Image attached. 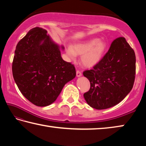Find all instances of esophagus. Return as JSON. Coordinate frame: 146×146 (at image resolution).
Returning <instances> with one entry per match:
<instances>
[{"instance_id":"1","label":"esophagus","mask_w":146,"mask_h":146,"mask_svg":"<svg viewBox=\"0 0 146 146\" xmlns=\"http://www.w3.org/2000/svg\"><path fill=\"white\" fill-rule=\"evenodd\" d=\"M81 76H82V73H81L80 71H76V76H77V77H80Z\"/></svg>"}]
</instances>
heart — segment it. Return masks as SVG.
<instances>
[{"mask_svg":"<svg viewBox=\"0 0 146 146\" xmlns=\"http://www.w3.org/2000/svg\"><path fill=\"white\" fill-rule=\"evenodd\" d=\"M107 49L108 44L105 41L95 38L68 46L67 54L73 60L77 55H82L81 62L83 65L87 68H93L102 60Z\"/></svg>","mask_w":146,"mask_h":146,"instance_id":"obj_1","label":"heart"}]
</instances>
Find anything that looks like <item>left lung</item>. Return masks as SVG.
Instances as JSON below:
<instances>
[{
    "instance_id": "obj_1",
    "label": "left lung",
    "mask_w": 146,
    "mask_h": 146,
    "mask_svg": "<svg viewBox=\"0 0 146 146\" xmlns=\"http://www.w3.org/2000/svg\"><path fill=\"white\" fill-rule=\"evenodd\" d=\"M135 64V51L125 38L115 39L102 60L92 70L84 71L91 85L84 94L88 104L105 110L120 102L133 88Z\"/></svg>"
}]
</instances>
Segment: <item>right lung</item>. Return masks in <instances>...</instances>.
Returning a JSON list of instances; mask_svg holds the SVG:
<instances>
[{
    "label": "right lung",
    "mask_w": 146,
    "mask_h": 146,
    "mask_svg": "<svg viewBox=\"0 0 146 146\" xmlns=\"http://www.w3.org/2000/svg\"><path fill=\"white\" fill-rule=\"evenodd\" d=\"M46 29L33 28L19 42L12 72L22 94L33 104L44 107L56 100L66 83L75 77L73 64L61 56L59 46Z\"/></svg>",
    "instance_id": "obj_1"
}]
</instances>
